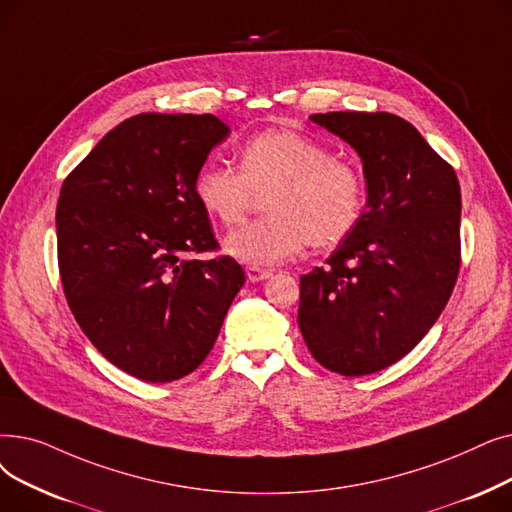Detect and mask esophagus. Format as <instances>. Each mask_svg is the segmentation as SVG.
Wrapping results in <instances>:
<instances>
[{
    "mask_svg": "<svg viewBox=\"0 0 512 512\" xmlns=\"http://www.w3.org/2000/svg\"><path fill=\"white\" fill-rule=\"evenodd\" d=\"M272 276L270 270H263V268H257V265H249L247 268V278L251 282H261V280H268Z\"/></svg>",
    "mask_w": 512,
    "mask_h": 512,
    "instance_id": "esophagus-1",
    "label": "esophagus"
}]
</instances>
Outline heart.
Listing matches in <instances>:
<instances>
[{"label":"heart","instance_id":"obj_1","mask_svg":"<svg viewBox=\"0 0 512 512\" xmlns=\"http://www.w3.org/2000/svg\"><path fill=\"white\" fill-rule=\"evenodd\" d=\"M238 169L207 163L194 177L203 209L236 226L265 196L270 213L234 230L226 251L249 265H278L316 247H335L364 213L366 180L353 163L330 157L316 138L297 129H268L238 152Z\"/></svg>","mask_w":512,"mask_h":512}]
</instances>
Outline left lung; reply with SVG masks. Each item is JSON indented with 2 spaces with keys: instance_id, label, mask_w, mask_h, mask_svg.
<instances>
[{
  "instance_id": "left-lung-1",
  "label": "left lung",
  "mask_w": 512,
  "mask_h": 512,
  "mask_svg": "<svg viewBox=\"0 0 512 512\" xmlns=\"http://www.w3.org/2000/svg\"><path fill=\"white\" fill-rule=\"evenodd\" d=\"M364 163L358 226L301 276L299 328L316 362L343 376L410 353L448 305L460 272V184L414 125L391 113H318Z\"/></svg>"
}]
</instances>
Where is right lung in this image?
<instances>
[{
    "label": "right lung",
    "mask_w": 512,
    "mask_h": 512,
    "mask_svg": "<svg viewBox=\"0 0 512 512\" xmlns=\"http://www.w3.org/2000/svg\"><path fill=\"white\" fill-rule=\"evenodd\" d=\"M213 115L142 113L66 175L56 209L62 291L85 337L123 372L171 383L215 345L244 284L219 249L194 177L228 136Z\"/></svg>",
    "instance_id": "1"
}]
</instances>
